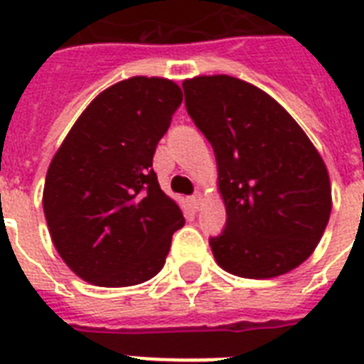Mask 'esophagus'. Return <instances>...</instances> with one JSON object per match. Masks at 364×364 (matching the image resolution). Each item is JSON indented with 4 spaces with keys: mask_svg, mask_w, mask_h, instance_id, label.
I'll return each instance as SVG.
<instances>
[{
    "mask_svg": "<svg viewBox=\"0 0 364 364\" xmlns=\"http://www.w3.org/2000/svg\"><path fill=\"white\" fill-rule=\"evenodd\" d=\"M188 202H191V208H193V210L198 211L200 208L204 205V202H205L204 194H202V193H196V194H194V196H193V198L188 200Z\"/></svg>",
    "mask_w": 364,
    "mask_h": 364,
    "instance_id": "1",
    "label": "esophagus"
}]
</instances>
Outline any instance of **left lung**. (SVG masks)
<instances>
[{"instance_id":"obj_1","label":"left lung","mask_w":364,"mask_h":364,"mask_svg":"<svg viewBox=\"0 0 364 364\" xmlns=\"http://www.w3.org/2000/svg\"><path fill=\"white\" fill-rule=\"evenodd\" d=\"M185 105L217 160L227 227L210 240L217 264L268 279L294 270L327 228V166L306 132L272 98L232 75L183 81Z\"/></svg>"}]
</instances>
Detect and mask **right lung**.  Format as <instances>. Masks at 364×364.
Instances as JSON below:
<instances>
[{
	"mask_svg": "<svg viewBox=\"0 0 364 364\" xmlns=\"http://www.w3.org/2000/svg\"><path fill=\"white\" fill-rule=\"evenodd\" d=\"M181 100V88L164 77L115 82L54 153L43 211L54 247L85 282L130 287L162 270L185 219L160 188L153 154Z\"/></svg>",
	"mask_w": 364,
	"mask_h": 364,
	"instance_id": "right-lung-1",
	"label": "right lung"
}]
</instances>
